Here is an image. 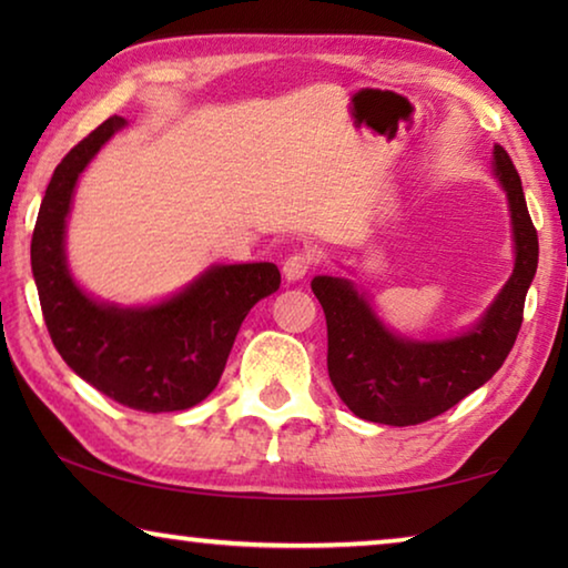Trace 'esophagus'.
Instances as JSON below:
<instances>
[{
	"mask_svg": "<svg viewBox=\"0 0 568 568\" xmlns=\"http://www.w3.org/2000/svg\"><path fill=\"white\" fill-rule=\"evenodd\" d=\"M313 265H315V253H311V250H301V253H293L291 257H285L283 275L287 281H303V277L311 273Z\"/></svg>",
	"mask_w": 568,
	"mask_h": 568,
	"instance_id": "obj_1",
	"label": "esophagus"
}]
</instances>
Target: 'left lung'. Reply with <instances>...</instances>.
<instances>
[{
    "mask_svg": "<svg viewBox=\"0 0 568 568\" xmlns=\"http://www.w3.org/2000/svg\"><path fill=\"white\" fill-rule=\"evenodd\" d=\"M496 175L511 207L516 265L504 291L474 331L420 343L393 335L353 283L313 277L328 325V376L355 416L386 426H416L454 408L501 368L521 331L526 291L538 265V235L528 215L521 178L501 145H494Z\"/></svg>",
    "mask_w": 568,
    "mask_h": 568,
    "instance_id": "8db88e82",
    "label": "left lung"
}]
</instances>
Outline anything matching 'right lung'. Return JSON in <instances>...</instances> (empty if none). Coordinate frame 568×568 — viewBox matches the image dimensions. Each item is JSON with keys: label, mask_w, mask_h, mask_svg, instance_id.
<instances>
[{"label": "right lung", "mask_w": 568, "mask_h": 568, "mask_svg": "<svg viewBox=\"0 0 568 568\" xmlns=\"http://www.w3.org/2000/svg\"><path fill=\"white\" fill-rule=\"evenodd\" d=\"M122 124L104 120L57 165L32 233V273L50 338L77 376L134 410H185L215 390L240 325L281 287V271L273 263L215 265L152 307L84 295L67 271L64 220L80 172Z\"/></svg>", "instance_id": "obj_1"}]
</instances>
